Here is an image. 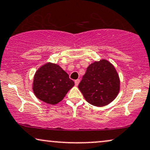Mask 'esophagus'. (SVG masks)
<instances>
[{
  "instance_id": "1",
  "label": "esophagus",
  "mask_w": 150,
  "mask_h": 150,
  "mask_svg": "<svg viewBox=\"0 0 150 150\" xmlns=\"http://www.w3.org/2000/svg\"><path fill=\"white\" fill-rule=\"evenodd\" d=\"M80 80H79V79H77V80H75V84L76 86H77L79 84V83H80Z\"/></svg>"
}]
</instances>
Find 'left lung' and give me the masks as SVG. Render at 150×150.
I'll list each match as a JSON object with an SVG mask.
<instances>
[{
  "label": "left lung",
  "mask_w": 150,
  "mask_h": 150,
  "mask_svg": "<svg viewBox=\"0 0 150 150\" xmlns=\"http://www.w3.org/2000/svg\"><path fill=\"white\" fill-rule=\"evenodd\" d=\"M78 88L89 103L103 107L110 103L118 95L120 77L114 66L102 59L88 66Z\"/></svg>",
  "instance_id": "obj_1"
}]
</instances>
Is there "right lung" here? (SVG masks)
Segmentation results:
<instances>
[{"mask_svg":"<svg viewBox=\"0 0 150 150\" xmlns=\"http://www.w3.org/2000/svg\"><path fill=\"white\" fill-rule=\"evenodd\" d=\"M74 84L68 73L59 65L47 63L35 72L33 91L40 100L55 105L63 100Z\"/></svg>","mask_w":150,"mask_h":150,"instance_id":"right-lung-1","label":"right lung"}]
</instances>
